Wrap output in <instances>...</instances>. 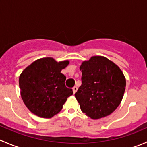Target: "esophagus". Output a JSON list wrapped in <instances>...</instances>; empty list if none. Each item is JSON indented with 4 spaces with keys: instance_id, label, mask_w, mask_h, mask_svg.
I'll return each instance as SVG.
<instances>
[{
    "instance_id": "esophagus-1",
    "label": "esophagus",
    "mask_w": 147,
    "mask_h": 147,
    "mask_svg": "<svg viewBox=\"0 0 147 147\" xmlns=\"http://www.w3.org/2000/svg\"><path fill=\"white\" fill-rule=\"evenodd\" d=\"M72 90H73L74 93H75V92H77V90H78V88H77L76 86L73 87V88H72Z\"/></svg>"
}]
</instances>
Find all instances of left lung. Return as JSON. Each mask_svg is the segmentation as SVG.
Instances as JSON below:
<instances>
[{
    "label": "left lung",
    "instance_id": "left-lung-1",
    "mask_svg": "<svg viewBox=\"0 0 147 147\" xmlns=\"http://www.w3.org/2000/svg\"><path fill=\"white\" fill-rule=\"evenodd\" d=\"M82 85L75 94L82 113L96 120L113 113L120 105L126 78L114 62L102 56H92L80 67Z\"/></svg>",
    "mask_w": 147,
    "mask_h": 147
}]
</instances>
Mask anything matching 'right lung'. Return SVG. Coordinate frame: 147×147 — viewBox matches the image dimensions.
I'll return each instance as SVG.
<instances>
[{
	"instance_id": "1",
	"label": "right lung",
	"mask_w": 147,
	"mask_h": 147,
	"mask_svg": "<svg viewBox=\"0 0 147 147\" xmlns=\"http://www.w3.org/2000/svg\"><path fill=\"white\" fill-rule=\"evenodd\" d=\"M69 63V60L57 62L52 57H44L23 70L18 80L21 96L31 113L49 119L61 111L73 94L65 86L66 77L61 73Z\"/></svg>"
}]
</instances>
